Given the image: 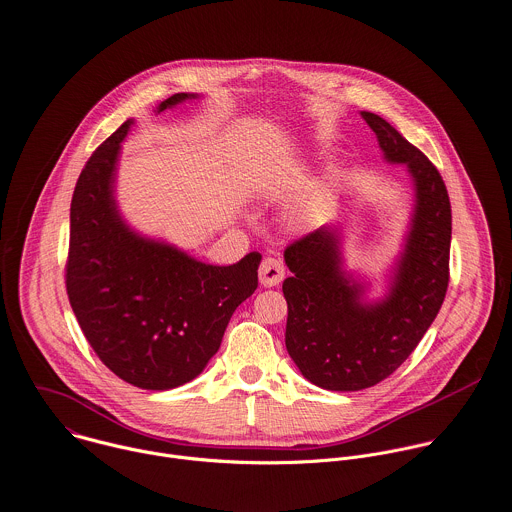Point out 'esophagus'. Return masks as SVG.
Segmentation results:
<instances>
[{
    "label": "esophagus",
    "mask_w": 512,
    "mask_h": 512,
    "mask_svg": "<svg viewBox=\"0 0 512 512\" xmlns=\"http://www.w3.org/2000/svg\"><path fill=\"white\" fill-rule=\"evenodd\" d=\"M285 277V267L279 259L275 257H265L261 261V267H259V283L263 287H275L283 281Z\"/></svg>",
    "instance_id": "esophagus-1"
}]
</instances>
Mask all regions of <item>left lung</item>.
Here are the masks:
<instances>
[{"mask_svg": "<svg viewBox=\"0 0 512 512\" xmlns=\"http://www.w3.org/2000/svg\"><path fill=\"white\" fill-rule=\"evenodd\" d=\"M362 118L376 132L384 160L404 164L414 203L404 243L386 271V293L370 299V281L346 269L344 233L323 225L283 253L291 277L285 346L311 384L331 392L372 388L416 350L448 287L452 215L436 166L390 122Z\"/></svg>", "mask_w": 512, "mask_h": 512, "instance_id": "1", "label": "left lung"}]
</instances>
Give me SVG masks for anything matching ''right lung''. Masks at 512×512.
I'll return each instance as SVG.
<instances>
[{"label": "right lung", "instance_id": "right-lung-1", "mask_svg": "<svg viewBox=\"0 0 512 512\" xmlns=\"http://www.w3.org/2000/svg\"><path fill=\"white\" fill-rule=\"evenodd\" d=\"M201 94L181 92L156 114ZM128 118L86 162L70 207L66 289L96 356L120 380L170 390L195 380L217 354L233 311L257 289L259 253L211 265L128 225L116 201Z\"/></svg>", "mask_w": 512, "mask_h": 512}]
</instances>
